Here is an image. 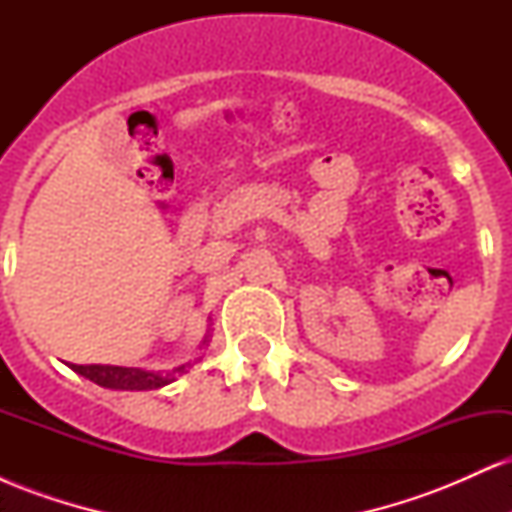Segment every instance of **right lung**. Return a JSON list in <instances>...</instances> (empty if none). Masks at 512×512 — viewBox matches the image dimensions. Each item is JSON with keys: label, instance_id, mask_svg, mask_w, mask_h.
Returning a JSON list of instances; mask_svg holds the SVG:
<instances>
[{"label": "right lung", "instance_id": "add662e5", "mask_svg": "<svg viewBox=\"0 0 512 512\" xmlns=\"http://www.w3.org/2000/svg\"><path fill=\"white\" fill-rule=\"evenodd\" d=\"M209 337H211V330H207V334H204L202 346H199V349L209 346ZM199 358L202 356H197L195 361L182 363V366H175L173 370H163V373L161 370L125 368V366H76V363H69V368H72L74 373L84 375V378L91 380V383L108 387V390L142 392V390H158V387L175 383V380H178L180 375H185L187 370L192 368V363H197Z\"/></svg>", "mask_w": 512, "mask_h": 512}]
</instances>
